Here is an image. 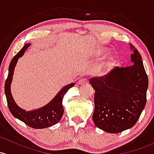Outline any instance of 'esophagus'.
<instances>
[{
  "label": "esophagus",
  "instance_id": "34e87169",
  "mask_svg": "<svg viewBox=\"0 0 154 154\" xmlns=\"http://www.w3.org/2000/svg\"><path fill=\"white\" fill-rule=\"evenodd\" d=\"M88 83V80L86 79H81V80H79V84L80 85H84V84Z\"/></svg>",
  "mask_w": 154,
  "mask_h": 154
}]
</instances>
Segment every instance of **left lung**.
Listing matches in <instances>:
<instances>
[{
  "instance_id": "obj_1",
  "label": "left lung",
  "mask_w": 154,
  "mask_h": 154,
  "mask_svg": "<svg viewBox=\"0 0 154 154\" xmlns=\"http://www.w3.org/2000/svg\"><path fill=\"white\" fill-rule=\"evenodd\" d=\"M129 45L131 66L116 67L103 77L90 79L95 90L94 122L111 134L132 128L146 104L148 75L140 52L131 43Z\"/></svg>"
}]
</instances>
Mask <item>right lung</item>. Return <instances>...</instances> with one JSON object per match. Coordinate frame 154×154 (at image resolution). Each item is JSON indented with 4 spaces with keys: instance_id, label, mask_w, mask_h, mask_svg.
Masks as SVG:
<instances>
[{
    "instance_id": "add662e5",
    "label": "right lung",
    "mask_w": 154,
    "mask_h": 154,
    "mask_svg": "<svg viewBox=\"0 0 154 154\" xmlns=\"http://www.w3.org/2000/svg\"><path fill=\"white\" fill-rule=\"evenodd\" d=\"M29 46V44H26L21 50L12 58L9 66L8 77L5 82V94L9 111L14 117L17 118L26 125L33 128H46L56 124L60 120L64 112V108L62 105L63 98L68 90L74 86V83H71L63 87L56 95L55 97L43 108L32 111H26L19 108L12 96L10 85L14 74V66L17 63V60L23 56V53Z\"/></svg>"
}]
</instances>
